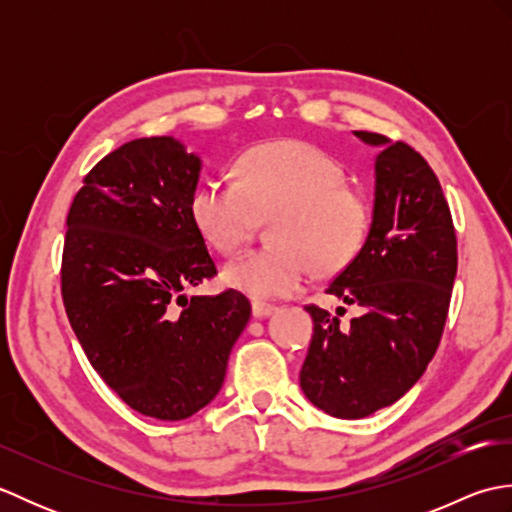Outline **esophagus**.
I'll return each mask as SVG.
<instances>
[{
    "mask_svg": "<svg viewBox=\"0 0 512 512\" xmlns=\"http://www.w3.org/2000/svg\"><path fill=\"white\" fill-rule=\"evenodd\" d=\"M273 312H275V306H268V303H262V301L253 303V317L255 319H266Z\"/></svg>",
    "mask_w": 512,
    "mask_h": 512,
    "instance_id": "34e87169",
    "label": "esophagus"
}]
</instances>
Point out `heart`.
Instances as JSON below:
<instances>
[{
    "mask_svg": "<svg viewBox=\"0 0 512 512\" xmlns=\"http://www.w3.org/2000/svg\"><path fill=\"white\" fill-rule=\"evenodd\" d=\"M189 211L202 237L233 255L270 217L273 244L233 259L224 281L257 301L290 297L308 284L312 268L341 270L361 253L372 226V204L345 182V169L319 147L297 140L248 149L237 180H204Z\"/></svg>",
    "mask_w": 512,
    "mask_h": 512,
    "instance_id": "1",
    "label": "heart"
}]
</instances>
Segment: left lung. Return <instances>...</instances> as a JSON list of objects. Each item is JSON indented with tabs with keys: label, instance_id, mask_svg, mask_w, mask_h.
I'll list each match as a JSON object with an SVG mask.
<instances>
[{
	"label": "left lung",
	"instance_id": "1",
	"mask_svg": "<svg viewBox=\"0 0 512 512\" xmlns=\"http://www.w3.org/2000/svg\"><path fill=\"white\" fill-rule=\"evenodd\" d=\"M378 151L369 235L328 295L363 308L341 325L308 306L314 321L299 383L314 407L334 418H365L394 405L418 383L447 321L458 242L436 173L416 149L354 132Z\"/></svg>",
	"mask_w": 512,
	"mask_h": 512
}]
</instances>
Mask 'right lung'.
<instances>
[{"label": "right lung", "mask_w": 512, "mask_h": 512, "mask_svg": "<svg viewBox=\"0 0 512 512\" xmlns=\"http://www.w3.org/2000/svg\"><path fill=\"white\" fill-rule=\"evenodd\" d=\"M200 171L173 136L136 138L85 176L68 213L61 295L72 330L105 383L158 420L209 405L250 319L237 290L184 295L217 275L189 211Z\"/></svg>", "instance_id": "1"}]
</instances>
